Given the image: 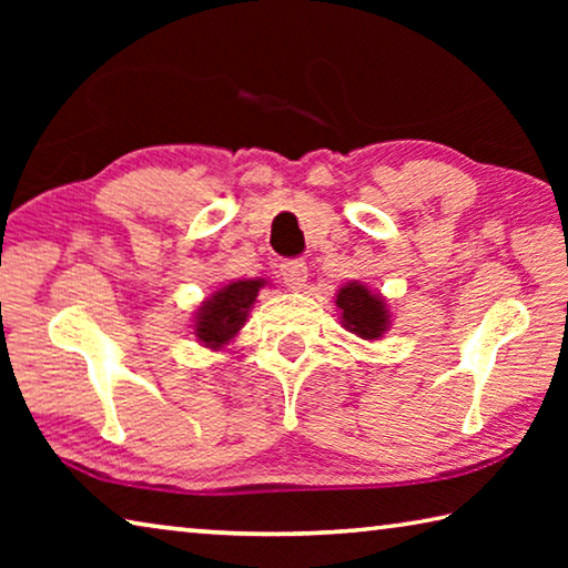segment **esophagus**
I'll use <instances>...</instances> for the list:
<instances>
[{
  "label": "esophagus",
  "instance_id": "obj_1",
  "mask_svg": "<svg viewBox=\"0 0 568 568\" xmlns=\"http://www.w3.org/2000/svg\"><path fill=\"white\" fill-rule=\"evenodd\" d=\"M281 275L287 287H301L307 281V265L303 261H285L281 263Z\"/></svg>",
  "mask_w": 568,
  "mask_h": 568
}]
</instances>
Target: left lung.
<instances>
[{
    "mask_svg": "<svg viewBox=\"0 0 568 568\" xmlns=\"http://www.w3.org/2000/svg\"><path fill=\"white\" fill-rule=\"evenodd\" d=\"M335 305L341 307V321L345 328L363 341H378L388 328V311L383 297L373 295L358 281L341 287V293L335 295Z\"/></svg>",
    "mask_w": 568,
    "mask_h": 568,
    "instance_id": "obj_1",
    "label": "left lung"
}]
</instances>
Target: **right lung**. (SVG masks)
<instances>
[{
    "label": "right lung",
    "instance_id": "obj_1",
    "mask_svg": "<svg viewBox=\"0 0 568 568\" xmlns=\"http://www.w3.org/2000/svg\"><path fill=\"white\" fill-rule=\"evenodd\" d=\"M263 285L265 281H235L210 295L195 315L197 341L215 351L233 341L245 325L250 307Z\"/></svg>",
    "mask_w": 568,
    "mask_h": 568
}]
</instances>
